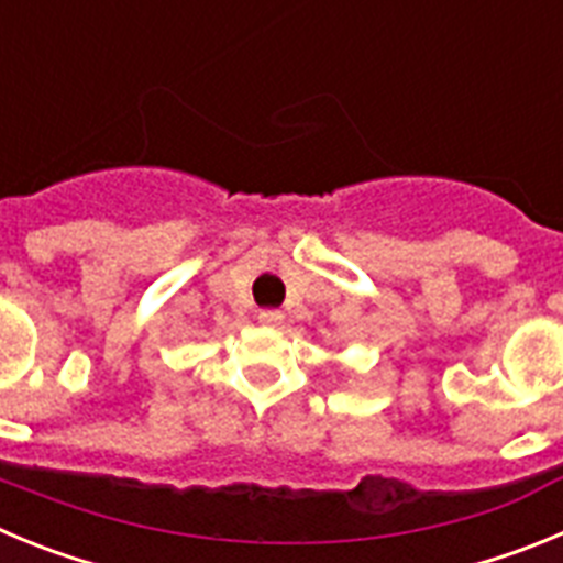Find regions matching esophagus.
Listing matches in <instances>:
<instances>
[{"instance_id": "34e87169", "label": "esophagus", "mask_w": 563, "mask_h": 563, "mask_svg": "<svg viewBox=\"0 0 563 563\" xmlns=\"http://www.w3.org/2000/svg\"><path fill=\"white\" fill-rule=\"evenodd\" d=\"M282 321H285V312H278V310L258 312V324L262 327H282Z\"/></svg>"}]
</instances>
